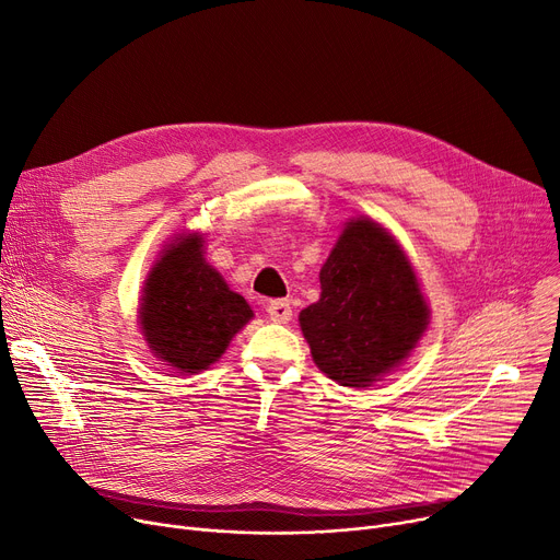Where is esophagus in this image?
Returning a JSON list of instances; mask_svg holds the SVG:
<instances>
[{"label":"esophagus","mask_w":560,"mask_h":560,"mask_svg":"<svg viewBox=\"0 0 560 560\" xmlns=\"http://www.w3.org/2000/svg\"><path fill=\"white\" fill-rule=\"evenodd\" d=\"M268 315L272 322H281V325H285V322L292 317V308H290V302L285 300H275L268 304Z\"/></svg>","instance_id":"1"}]
</instances>
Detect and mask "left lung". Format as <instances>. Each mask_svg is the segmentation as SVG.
Instances as JSON below:
<instances>
[{
  "label": "left lung",
  "mask_w": 560,
  "mask_h": 560,
  "mask_svg": "<svg viewBox=\"0 0 560 560\" xmlns=\"http://www.w3.org/2000/svg\"><path fill=\"white\" fill-rule=\"evenodd\" d=\"M322 295L300 313L315 365L340 386L365 388L399 365L429 322L408 258L372 220H354L319 270Z\"/></svg>",
  "instance_id": "obj_1"
}]
</instances>
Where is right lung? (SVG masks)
Returning <instances> with one entry per match:
<instances>
[{
    "instance_id": "add662e5",
    "label": "right lung",
    "mask_w": 560,
    "mask_h": 560,
    "mask_svg": "<svg viewBox=\"0 0 560 560\" xmlns=\"http://www.w3.org/2000/svg\"><path fill=\"white\" fill-rule=\"evenodd\" d=\"M249 319V304L203 260L199 235L172 243L147 279L142 334L154 354L179 372L215 363Z\"/></svg>"
}]
</instances>
